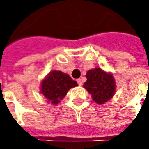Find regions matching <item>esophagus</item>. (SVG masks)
<instances>
[{"label":"esophagus","mask_w":149,"mask_h":149,"mask_svg":"<svg viewBox=\"0 0 149 149\" xmlns=\"http://www.w3.org/2000/svg\"><path fill=\"white\" fill-rule=\"evenodd\" d=\"M77 83H78V84L79 85V86H81V85L83 84V82H82V79H77Z\"/></svg>","instance_id":"34e87169"}]
</instances>
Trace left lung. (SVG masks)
<instances>
[{
	"instance_id": "1",
	"label": "left lung",
	"mask_w": 149,
	"mask_h": 149,
	"mask_svg": "<svg viewBox=\"0 0 149 149\" xmlns=\"http://www.w3.org/2000/svg\"><path fill=\"white\" fill-rule=\"evenodd\" d=\"M86 78L87 81L84 84V88L91 95L95 103L103 104L113 98L116 85L112 74L95 68L87 72Z\"/></svg>"
}]
</instances>
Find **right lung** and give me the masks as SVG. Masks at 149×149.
Here are the masks:
<instances>
[{
	"instance_id": "1",
	"label": "right lung",
	"mask_w": 149,
	"mask_h": 149,
	"mask_svg": "<svg viewBox=\"0 0 149 149\" xmlns=\"http://www.w3.org/2000/svg\"><path fill=\"white\" fill-rule=\"evenodd\" d=\"M77 85V82L73 80L69 74L53 70L42 80L40 93L48 100V102L57 104L70 89Z\"/></svg>"
}]
</instances>
